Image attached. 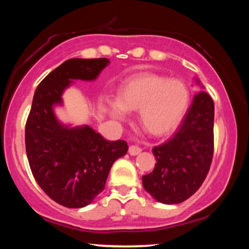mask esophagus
Segmentation results:
<instances>
[{"label": "esophagus", "mask_w": 249, "mask_h": 249, "mask_svg": "<svg viewBox=\"0 0 249 249\" xmlns=\"http://www.w3.org/2000/svg\"><path fill=\"white\" fill-rule=\"evenodd\" d=\"M141 153H142V149H141L138 146H135V145L129 146L128 154H129L130 156H137L138 154H141Z\"/></svg>", "instance_id": "esophagus-1"}]
</instances>
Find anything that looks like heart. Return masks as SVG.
<instances>
[{"mask_svg": "<svg viewBox=\"0 0 249 249\" xmlns=\"http://www.w3.org/2000/svg\"><path fill=\"white\" fill-rule=\"evenodd\" d=\"M117 102H108V112L123 119L124 111H138V121L147 133L166 136L178 127L191 103V93L181 80L149 72L125 79L117 90Z\"/></svg>", "mask_w": 249, "mask_h": 249, "instance_id": "obj_1", "label": "heart"}]
</instances>
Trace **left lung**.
<instances>
[{"instance_id":"obj_1","label":"left lung","mask_w":249,"mask_h":249,"mask_svg":"<svg viewBox=\"0 0 249 249\" xmlns=\"http://www.w3.org/2000/svg\"><path fill=\"white\" fill-rule=\"evenodd\" d=\"M213 127L214 102L206 92H200L174 136L153 148L157 163L142 176V185L154 199L177 204L199 190L212 162Z\"/></svg>"}]
</instances>
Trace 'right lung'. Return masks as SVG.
<instances>
[{"label":"right lung","instance_id":"1","mask_svg":"<svg viewBox=\"0 0 249 249\" xmlns=\"http://www.w3.org/2000/svg\"><path fill=\"white\" fill-rule=\"evenodd\" d=\"M109 64L107 58H73L41 81L25 126V146L32 174L50 199L66 208L90 204L104 190L116 159L127 153L125 141L109 142L89 126L69 128L57 121L53 107L70 80H94Z\"/></svg>","mask_w":249,"mask_h":249}]
</instances>
